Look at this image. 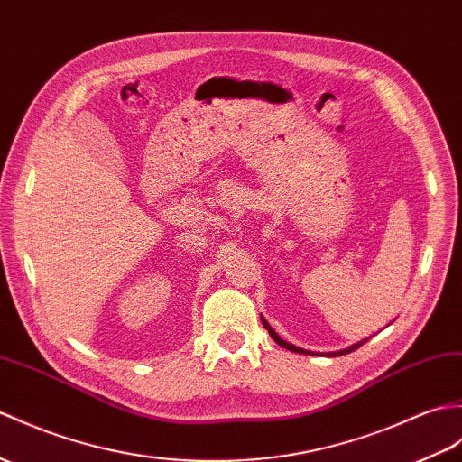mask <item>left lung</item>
Here are the masks:
<instances>
[{
  "mask_svg": "<svg viewBox=\"0 0 462 462\" xmlns=\"http://www.w3.org/2000/svg\"><path fill=\"white\" fill-rule=\"evenodd\" d=\"M262 323H263V327H265V330L267 332H270V337L277 342V345H280V346H283V348H287V350H291V352H299V354H310V352H307V350H303V348H299V346H293V345H289V342H285L283 338H280V337H277V332L270 327V325H267V320L265 319H262ZM364 342H366V340H362V342H358V345H352V346H348L346 350H338V352H327V356H337V354H340V356H342V354H348V352H352V350H356V348H360L362 345H364Z\"/></svg>",
  "mask_w": 462,
  "mask_h": 462,
  "instance_id": "1",
  "label": "left lung"
}]
</instances>
